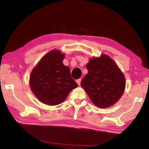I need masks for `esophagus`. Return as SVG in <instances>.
<instances>
[{"label": "esophagus", "instance_id": "obj_1", "mask_svg": "<svg viewBox=\"0 0 149 149\" xmlns=\"http://www.w3.org/2000/svg\"><path fill=\"white\" fill-rule=\"evenodd\" d=\"M81 81V79H78L76 80V82H77V84H78V85H80Z\"/></svg>", "mask_w": 149, "mask_h": 149}]
</instances>
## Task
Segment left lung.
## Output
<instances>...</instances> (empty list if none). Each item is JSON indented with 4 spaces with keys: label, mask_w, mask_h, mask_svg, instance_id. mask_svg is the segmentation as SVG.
Returning a JSON list of instances; mask_svg holds the SVG:
<instances>
[{
    "label": "left lung",
    "mask_w": 149,
    "mask_h": 149,
    "mask_svg": "<svg viewBox=\"0 0 149 149\" xmlns=\"http://www.w3.org/2000/svg\"><path fill=\"white\" fill-rule=\"evenodd\" d=\"M86 68L88 73L81 85L93 104L101 108L114 104L124 92L125 79L114 60L102 54L91 58Z\"/></svg>",
    "instance_id": "obj_1"
}]
</instances>
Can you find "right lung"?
Listing matches in <instances>:
<instances>
[{
    "label": "right lung",
    "instance_id": "1",
    "mask_svg": "<svg viewBox=\"0 0 149 149\" xmlns=\"http://www.w3.org/2000/svg\"><path fill=\"white\" fill-rule=\"evenodd\" d=\"M64 58V54L60 50H52L42 58L31 73L30 88L45 104H60L78 86L71 77L70 68L63 64Z\"/></svg>",
    "mask_w": 149,
    "mask_h": 149
}]
</instances>
